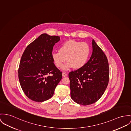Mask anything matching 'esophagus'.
Wrapping results in <instances>:
<instances>
[{
	"mask_svg": "<svg viewBox=\"0 0 131 131\" xmlns=\"http://www.w3.org/2000/svg\"><path fill=\"white\" fill-rule=\"evenodd\" d=\"M67 76V74H66L65 72H63L62 73V76L63 77H66Z\"/></svg>",
	"mask_w": 131,
	"mask_h": 131,
	"instance_id": "34e87169",
	"label": "esophagus"
}]
</instances>
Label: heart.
I'll use <instances>...</instances> for the list:
<instances>
[{"label":"heart","instance_id":"obj_1","mask_svg":"<svg viewBox=\"0 0 131 131\" xmlns=\"http://www.w3.org/2000/svg\"><path fill=\"white\" fill-rule=\"evenodd\" d=\"M89 45L86 42L77 41H67L61 44L58 52H54L52 58L56 66L62 68L68 62L63 69L68 70L73 68L76 69L83 67L88 60L90 54Z\"/></svg>","mask_w":131,"mask_h":131}]
</instances>
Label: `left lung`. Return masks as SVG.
I'll use <instances>...</instances> for the list:
<instances>
[{
  "instance_id": "1",
  "label": "left lung",
  "mask_w": 131,
  "mask_h": 131,
  "mask_svg": "<svg viewBox=\"0 0 131 131\" xmlns=\"http://www.w3.org/2000/svg\"><path fill=\"white\" fill-rule=\"evenodd\" d=\"M92 48V55L86 65L68 75L72 99L84 106L100 99L109 80V63L106 55L94 39Z\"/></svg>"
}]
</instances>
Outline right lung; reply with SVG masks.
I'll list each match as a JSON object with an SVG mask.
<instances>
[{
    "label": "right lung",
    "instance_id": "right-lung-1",
    "mask_svg": "<svg viewBox=\"0 0 131 131\" xmlns=\"http://www.w3.org/2000/svg\"><path fill=\"white\" fill-rule=\"evenodd\" d=\"M58 36L42 34L29 44L20 60L18 78L25 95L32 101L41 102L52 97L62 79V72L52 58Z\"/></svg>",
    "mask_w": 131,
    "mask_h": 131
}]
</instances>
